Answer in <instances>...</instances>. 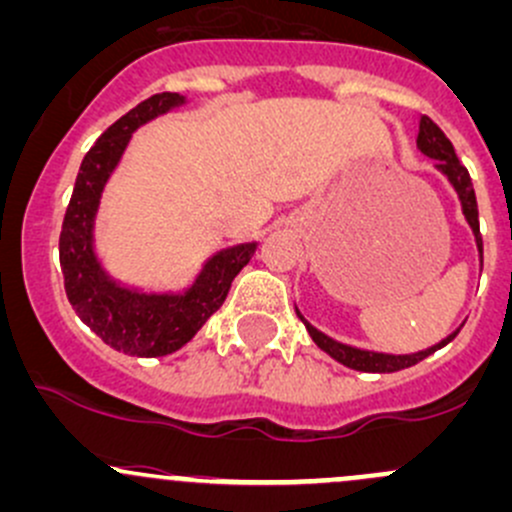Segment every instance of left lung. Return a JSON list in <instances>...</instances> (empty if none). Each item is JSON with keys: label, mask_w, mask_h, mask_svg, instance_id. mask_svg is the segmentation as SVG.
I'll list each match as a JSON object with an SVG mask.
<instances>
[{"label": "left lung", "mask_w": 512, "mask_h": 512, "mask_svg": "<svg viewBox=\"0 0 512 512\" xmlns=\"http://www.w3.org/2000/svg\"><path fill=\"white\" fill-rule=\"evenodd\" d=\"M417 149L424 154V157L437 161V164H434V169H437L439 174L449 181V186L454 188L456 198H459V203H461V213H464L466 223H469V228L473 233V240H476L478 257H481V267H483V242H481V233H478V206H476V193H473L471 176H469V171H466V166H461V161L456 159L454 144L446 139V134L441 132V129L434 125L427 115H422V120H419ZM294 311H297L299 319L304 321L311 341H314L321 351L331 355V358L338 360L341 365H346V368L360 370V373H397V370H405V368H410V365H417L419 360H424L427 355H432L434 351H439V348H444L449 341H454L456 333H459L461 326H464L461 324L456 331H451L449 336L441 338V341L434 343V346L424 348V351L397 355V353L365 351V348H355V346H348V343L336 341V338L326 336L324 331H319L316 326H311L309 321L301 316L297 304H294Z\"/></svg>", "instance_id": "obj_1"}]
</instances>
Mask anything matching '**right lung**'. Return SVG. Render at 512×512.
<instances>
[{
	"label": "right lung",
	"mask_w": 512,
	"mask_h": 512,
	"mask_svg": "<svg viewBox=\"0 0 512 512\" xmlns=\"http://www.w3.org/2000/svg\"><path fill=\"white\" fill-rule=\"evenodd\" d=\"M186 102L179 93L152 95L105 129L80 164L58 242L66 294L78 319L110 348L137 358H159L184 348L220 309L233 279L257 250L252 240L213 252L184 289L134 287L102 265L95 220L107 181L120 166L132 134Z\"/></svg>",
	"instance_id": "add662e5"
}]
</instances>
